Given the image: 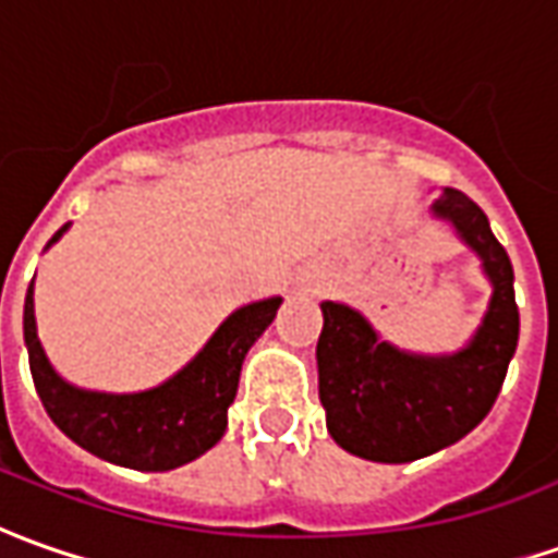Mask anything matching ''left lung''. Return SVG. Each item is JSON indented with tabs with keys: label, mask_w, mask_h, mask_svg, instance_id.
Here are the masks:
<instances>
[{
	"label": "left lung",
	"mask_w": 558,
	"mask_h": 558,
	"mask_svg": "<svg viewBox=\"0 0 558 558\" xmlns=\"http://www.w3.org/2000/svg\"><path fill=\"white\" fill-rule=\"evenodd\" d=\"M430 214L449 222L476 253L492 283L483 324L452 354H412L344 302H320L317 388L327 409L329 437L344 452L407 464L468 437L501 393L517 354L519 308L513 265L492 234L488 216L458 189H442Z\"/></svg>",
	"instance_id": "left-lung-1"
}]
</instances>
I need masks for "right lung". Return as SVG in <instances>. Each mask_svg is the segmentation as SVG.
I'll return each instance as SVG.
<instances>
[{
	"label": "right lung",
	"instance_id": "right-lung-1",
	"mask_svg": "<svg viewBox=\"0 0 558 558\" xmlns=\"http://www.w3.org/2000/svg\"><path fill=\"white\" fill-rule=\"evenodd\" d=\"M70 222L48 241L63 238ZM45 247V250H48ZM280 295L231 311L207 344L168 381L136 393H106L70 385L51 366L36 329L33 283L24 302L29 373L51 422L85 452L131 470H173L195 461L226 434L229 407L247 351L280 308Z\"/></svg>",
	"mask_w": 558,
	"mask_h": 558
}]
</instances>
